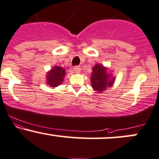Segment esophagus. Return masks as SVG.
I'll use <instances>...</instances> for the list:
<instances>
[{"label":"esophagus","mask_w":159,"mask_h":159,"mask_svg":"<svg viewBox=\"0 0 159 159\" xmlns=\"http://www.w3.org/2000/svg\"><path fill=\"white\" fill-rule=\"evenodd\" d=\"M74 69L75 72H76V73H79L80 71H81V68H80V66H75L74 69Z\"/></svg>","instance_id":"34e87169"}]
</instances>
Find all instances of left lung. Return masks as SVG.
Masks as SVG:
<instances>
[{"label":"left lung","instance_id":"left-lung-1","mask_svg":"<svg viewBox=\"0 0 159 159\" xmlns=\"http://www.w3.org/2000/svg\"><path fill=\"white\" fill-rule=\"evenodd\" d=\"M90 80L92 88L101 93L108 88H110L114 83L115 78L112 77L111 73L109 72L106 67L97 64L93 66Z\"/></svg>","mask_w":159,"mask_h":159}]
</instances>
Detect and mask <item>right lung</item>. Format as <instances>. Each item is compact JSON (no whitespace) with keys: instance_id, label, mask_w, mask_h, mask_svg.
<instances>
[{"instance_id":"add662e5","label":"right lung","mask_w":159,"mask_h":159,"mask_svg":"<svg viewBox=\"0 0 159 159\" xmlns=\"http://www.w3.org/2000/svg\"><path fill=\"white\" fill-rule=\"evenodd\" d=\"M65 75V69H62V67H60V66H55L47 75V76H48V78H47L48 82L47 83H48V84L50 85V87H52V88H55L63 81V78Z\"/></svg>"}]
</instances>
